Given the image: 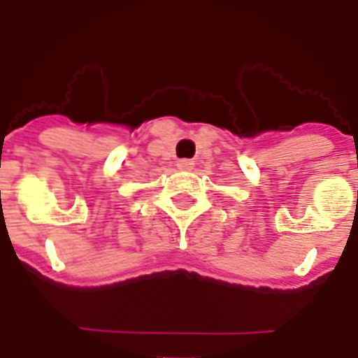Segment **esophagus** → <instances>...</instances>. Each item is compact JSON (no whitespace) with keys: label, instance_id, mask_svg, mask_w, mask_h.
<instances>
[{"label":"esophagus","instance_id":"obj_1","mask_svg":"<svg viewBox=\"0 0 358 358\" xmlns=\"http://www.w3.org/2000/svg\"><path fill=\"white\" fill-rule=\"evenodd\" d=\"M195 165V163L191 162V159H178V163H176V167L182 169V171H187V169H191Z\"/></svg>","mask_w":358,"mask_h":358}]
</instances>
